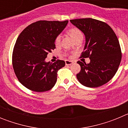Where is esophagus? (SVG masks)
<instances>
[{
  "mask_svg": "<svg viewBox=\"0 0 128 128\" xmlns=\"http://www.w3.org/2000/svg\"><path fill=\"white\" fill-rule=\"evenodd\" d=\"M73 63H74V62H72V61L65 60V65H72Z\"/></svg>",
  "mask_w": 128,
  "mask_h": 128,
  "instance_id": "1",
  "label": "esophagus"
}]
</instances>
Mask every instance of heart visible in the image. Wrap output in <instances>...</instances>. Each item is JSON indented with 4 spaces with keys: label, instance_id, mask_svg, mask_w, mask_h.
Instances as JSON below:
<instances>
[{
    "label": "heart",
    "instance_id": "b5f03b06",
    "mask_svg": "<svg viewBox=\"0 0 128 128\" xmlns=\"http://www.w3.org/2000/svg\"><path fill=\"white\" fill-rule=\"evenodd\" d=\"M66 32L75 42L78 40V39L83 38V34H82V31L79 28H76V27H73V28H70L67 30ZM60 42L61 36L60 35H58L55 38V39H54V43H55L56 45H59V44H60Z\"/></svg>",
    "mask_w": 128,
    "mask_h": 128
}]
</instances>
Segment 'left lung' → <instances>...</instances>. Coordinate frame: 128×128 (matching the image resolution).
Wrapping results in <instances>:
<instances>
[{"mask_svg":"<svg viewBox=\"0 0 128 128\" xmlns=\"http://www.w3.org/2000/svg\"><path fill=\"white\" fill-rule=\"evenodd\" d=\"M85 35L84 51L80 58H89L90 63L78 61L81 70L77 79L87 87L96 88L106 84L116 74L121 62L119 42L114 30L105 22L96 19L70 20Z\"/></svg>","mask_w":128,"mask_h":128,"instance_id":"1","label":"left lung"}]
</instances>
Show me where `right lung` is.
Wrapping results in <instances>:
<instances>
[{
  "mask_svg": "<svg viewBox=\"0 0 128 128\" xmlns=\"http://www.w3.org/2000/svg\"><path fill=\"white\" fill-rule=\"evenodd\" d=\"M68 22L39 20L19 34L13 48L12 65L18 80L29 90L48 91L56 83L58 71L65 66V62L46 63L45 60L56 48L54 39Z\"/></svg>",
  "mask_w": 128,
  "mask_h": 128,
  "instance_id": "obj_1",
  "label": "right lung"
}]
</instances>
